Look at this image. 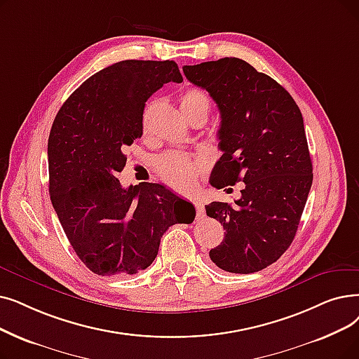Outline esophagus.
<instances>
[{"instance_id":"obj_1","label":"esophagus","mask_w":359,"mask_h":359,"mask_svg":"<svg viewBox=\"0 0 359 359\" xmlns=\"http://www.w3.org/2000/svg\"><path fill=\"white\" fill-rule=\"evenodd\" d=\"M194 205H195L198 217H204L205 215V207H204V204H202L199 199H194Z\"/></svg>"}]
</instances>
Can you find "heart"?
<instances>
[{
    "label": "heart",
    "mask_w": 359,
    "mask_h": 359,
    "mask_svg": "<svg viewBox=\"0 0 359 359\" xmlns=\"http://www.w3.org/2000/svg\"><path fill=\"white\" fill-rule=\"evenodd\" d=\"M180 108L186 118L195 113L207 116L211 108V100L204 89L191 88L180 95ZM199 170L201 164L198 160L186 157L179 152L165 154L157 163L158 176L173 189L183 192L194 188Z\"/></svg>",
    "instance_id": "heart-1"
}]
</instances>
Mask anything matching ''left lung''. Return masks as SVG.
<instances>
[{
	"mask_svg": "<svg viewBox=\"0 0 359 359\" xmlns=\"http://www.w3.org/2000/svg\"><path fill=\"white\" fill-rule=\"evenodd\" d=\"M183 73L220 110L223 155L210 183L217 189L245 183L236 207L205 205L226 230L210 258L229 273L259 271L290 246L313 184L301 110L282 85L236 57L184 66Z\"/></svg>",
	"mask_w": 359,
	"mask_h": 359,
	"instance_id": "left-lung-1",
	"label": "left lung"
}]
</instances>
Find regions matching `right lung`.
I'll list each match as a JSON object with an SVG mask.
<instances>
[{"label": "right lung", "mask_w": 359, "mask_h": 359, "mask_svg": "<svg viewBox=\"0 0 359 359\" xmlns=\"http://www.w3.org/2000/svg\"><path fill=\"white\" fill-rule=\"evenodd\" d=\"M175 61L124 60L92 74L55 116L48 137L50 196L76 255L98 276L149 267L165 230L195 208L158 183L123 188L124 148L142 136L144 108L164 83H180Z\"/></svg>", "instance_id": "1"}]
</instances>
